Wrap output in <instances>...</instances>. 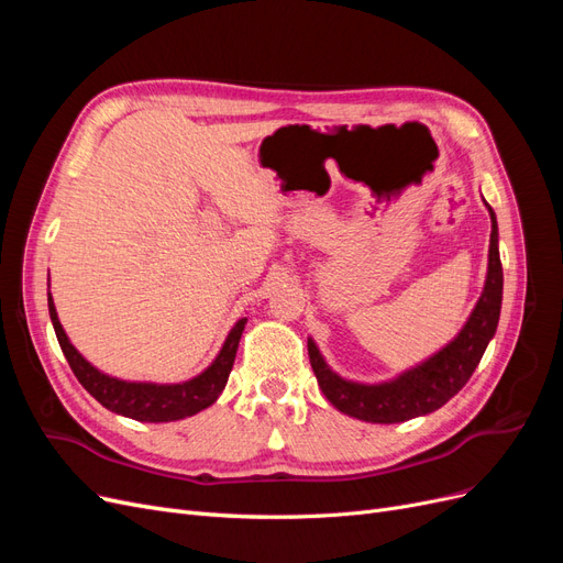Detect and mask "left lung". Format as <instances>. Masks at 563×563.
<instances>
[{
    "instance_id": "1",
    "label": "left lung",
    "mask_w": 563,
    "mask_h": 563,
    "mask_svg": "<svg viewBox=\"0 0 563 563\" xmlns=\"http://www.w3.org/2000/svg\"><path fill=\"white\" fill-rule=\"evenodd\" d=\"M486 203V199H484ZM490 216V244H488V269L484 291L476 300L463 329L453 340L430 354L420 364L397 373L395 378L380 383L350 380L335 373L323 360L314 338H308L310 364L317 383L340 413L364 422H404L411 418L428 416L444 406L465 387L474 368L479 366L488 343L496 335L500 305H503V265L498 251V220L486 203Z\"/></svg>"
}]
</instances>
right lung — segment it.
I'll return each instance as SVG.
<instances>
[{
  "label": "right lung",
  "mask_w": 563,
  "mask_h": 563,
  "mask_svg": "<svg viewBox=\"0 0 563 563\" xmlns=\"http://www.w3.org/2000/svg\"><path fill=\"white\" fill-rule=\"evenodd\" d=\"M46 296H48L51 323H54L60 350L77 376V380L81 383V387L87 389L96 401L103 404L108 411L131 420H141V422H174V420L190 418L203 411V408H209L220 395H223L232 364H234V356H236V347H240V338L249 321L246 317L236 319V323L225 338L223 347H220V352L216 354V360L190 380H183V383L122 380L96 368L89 360H84L63 329L56 305H54V296H51V291Z\"/></svg>",
  "instance_id": "obj_1"
}]
</instances>
